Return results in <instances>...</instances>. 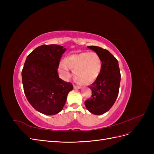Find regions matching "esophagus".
Listing matches in <instances>:
<instances>
[{
  "label": "esophagus",
  "instance_id": "34e87169",
  "mask_svg": "<svg viewBox=\"0 0 154 154\" xmlns=\"http://www.w3.org/2000/svg\"><path fill=\"white\" fill-rule=\"evenodd\" d=\"M74 88H81L82 87H81V86H79V85H74Z\"/></svg>",
  "mask_w": 154,
  "mask_h": 154
}]
</instances>
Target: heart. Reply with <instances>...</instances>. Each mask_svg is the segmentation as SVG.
<instances>
[{
	"instance_id": "b5f03b06",
	"label": "heart",
	"mask_w": 154,
	"mask_h": 154,
	"mask_svg": "<svg viewBox=\"0 0 154 154\" xmlns=\"http://www.w3.org/2000/svg\"><path fill=\"white\" fill-rule=\"evenodd\" d=\"M70 69L74 78L82 84H90L98 78L102 69V61L96 52H82L69 56L60 64L58 72L63 80L70 77Z\"/></svg>"
}]
</instances>
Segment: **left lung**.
Wrapping results in <instances>:
<instances>
[{
    "mask_svg": "<svg viewBox=\"0 0 154 154\" xmlns=\"http://www.w3.org/2000/svg\"><path fill=\"white\" fill-rule=\"evenodd\" d=\"M87 48L100 55L102 69L98 78L88 86L92 96L85 101V105L92 114L101 115L109 110L117 99L121 81L119 64L108 50L97 46Z\"/></svg>",
    "mask_w": 154,
    "mask_h": 154,
    "instance_id": "obj_1",
    "label": "left lung"
}]
</instances>
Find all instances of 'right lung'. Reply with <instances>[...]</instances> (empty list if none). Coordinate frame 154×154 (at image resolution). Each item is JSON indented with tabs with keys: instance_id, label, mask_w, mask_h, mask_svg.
I'll use <instances>...</instances> for the list:
<instances>
[{
	"instance_id": "right-lung-1",
	"label": "right lung",
	"mask_w": 154,
	"mask_h": 154,
	"mask_svg": "<svg viewBox=\"0 0 154 154\" xmlns=\"http://www.w3.org/2000/svg\"><path fill=\"white\" fill-rule=\"evenodd\" d=\"M66 49L51 44L36 48L27 56L22 71V80L27 101L37 111L54 115L63 109L71 83L60 79L58 68Z\"/></svg>"
}]
</instances>
